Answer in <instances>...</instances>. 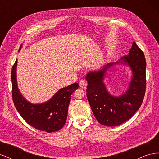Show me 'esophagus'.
I'll return each instance as SVG.
<instances>
[{
	"label": "esophagus",
	"mask_w": 159,
	"mask_h": 159,
	"mask_svg": "<svg viewBox=\"0 0 159 159\" xmlns=\"http://www.w3.org/2000/svg\"><path fill=\"white\" fill-rule=\"evenodd\" d=\"M80 88L85 89L86 88V86H87V83H86L84 80H81L80 82Z\"/></svg>",
	"instance_id": "1"
}]
</instances>
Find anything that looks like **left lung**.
Returning a JSON list of instances; mask_svg holds the SVG:
<instances>
[{
	"instance_id": "left-lung-1",
	"label": "left lung",
	"mask_w": 159,
	"mask_h": 159,
	"mask_svg": "<svg viewBox=\"0 0 159 159\" xmlns=\"http://www.w3.org/2000/svg\"><path fill=\"white\" fill-rule=\"evenodd\" d=\"M127 65L132 77L128 90L115 96L108 91L104 83L108 69L115 64ZM88 81L87 97L98 121L107 127H115L125 122L140 108L146 89V61L143 52L133 42L129 54L117 62L105 64L98 71H90L85 75Z\"/></svg>"
}]
</instances>
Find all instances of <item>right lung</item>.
I'll list each match as a JSON object with an SVG mask.
<instances>
[{"label":"right lung","mask_w":159,"mask_h":159,"mask_svg":"<svg viewBox=\"0 0 159 159\" xmlns=\"http://www.w3.org/2000/svg\"><path fill=\"white\" fill-rule=\"evenodd\" d=\"M21 48L22 45L18 52ZM16 67L17 60L12 67L11 80L12 99L18 112L28 124L40 131L48 133L59 131L65 125L71 95L78 88V84L61 88L44 103L34 104L23 97L18 88Z\"/></svg>","instance_id":"right-lung-1"}]
</instances>
